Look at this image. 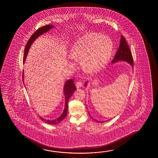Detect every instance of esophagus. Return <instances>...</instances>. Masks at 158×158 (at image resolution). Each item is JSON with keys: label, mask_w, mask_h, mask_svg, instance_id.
Segmentation results:
<instances>
[{"label": "esophagus", "mask_w": 158, "mask_h": 158, "mask_svg": "<svg viewBox=\"0 0 158 158\" xmlns=\"http://www.w3.org/2000/svg\"><path fill=\"white\" fill-rule=\"evenodd\" d=\"M76 87H77V88H80L82 86V82L81 81H77L76 83Z\"/></svg>", "instance_id": "1"}]
</instances>
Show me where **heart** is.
Masks as SVG:
<instances>
[{"label": "heart", "instance_id": "heart-1", "mask_svg": "<svg viewBox=\"0 0 158 158\" xmlns=\"http://www.w3.org/2000/svg\"><path fill=\"white\" fill-rule=\"evenodd\" d=\"M112 42L108 37L89 33L77 40L72 47V58L82 61L84 69L89 73L102 69L110 60Z\"/></svg>", "mask_w": 158, "mask_h": 158}]
</instances>
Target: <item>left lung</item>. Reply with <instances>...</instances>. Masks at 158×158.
Segmentation results:
<instances>
[{
    "instance_id": "left-lung-1",
    "label": "left lung",
    "mask_w": 158,
    "mask_h": 158,
    "mask_svg": "<svg viewBox=\"0 0 158 158\" xmlns=\"http://www.w3.org/2000/svg\"><path fill=\"white\" fill-rule=\"evenodd\" d=\"M120 60L126 61L132 65V66H133V65H134L133 56H132L130 48L126 42L125 38H124L123 35H121L120 44L119 48L117 51L116 54H115L114 58L113 59L112 63H115V62ZM86 85L87 82H85V85ZM93 119L94 120V119ZM95 121L97 122H99L97 120H95Z\"/></svg>"
}]
</instances>
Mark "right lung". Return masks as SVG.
I'll list each match as a JSON object with an SVG mask.
<instances>
[{"mask_svg":"<svg viewBox=\"0 0 158 158\" xmlns=\"http://www.w3.org/2000/svg\"><path fill=\"white\" fill-rule=\"evenodd\" d=\"M53 26L51 25H45V26H43L41 27L38 28L35 33L33 34L30 38L29 39L27 43L26 44L25 48V51H24V59H23V63L25 62V60L26 59L27 54L28 53V51L30 48L31 45H32V44L33 43V41H35L36 38L39 37V35H43L44 33L48 32V31L53 28ZM24 72L23 73V79L24 77ZM76 88L75 85L74 84L73 80L72 79H69L67 80L66 82H65V86H64V94L65 96V109L63 112V114H61V116L59 117L58 118L53 120H45L41 117H40L41 120L44 121L46 123H48V124H52V125H56L57 123H60L61 121L63 120V119L65 118V117L67 115V110H68V101L70 97H71V95L73 94L74 91L76 90Z\"/></svg>","mask_w":158,"mask_h":158,"instance_id":"obj_1","label":"right lung"}]
</instances>
